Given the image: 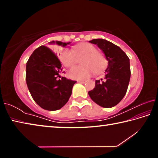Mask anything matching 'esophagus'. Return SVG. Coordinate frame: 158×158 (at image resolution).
Listing matches in <instances>:
<instances>
[{
  "mask_svg": "<svg viewBox=\"0 0 158 158\" xmlns=\"http://www.w3.org/2000/svg\"><path fill=\"white\" fill-rule=\"evenodd\" d=\"M77 81H78L79 83H81V84H84V82L86 81V79H80V80H78Z\"/></svg>",
  "mask_w": 158,
  "mask_h": 158,
  "instance_id": "1",
  "label": "esophagus"
}]
</instances>
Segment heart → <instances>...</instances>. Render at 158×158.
Returning <instances> with one entry per match:
<instances>
[{
  "mask_svg": "<svg viewBox=\"0 0 158 158\" xmlns=\"http://www.w3.org/2000/svg\"><path fill=\"white\" fill-rule=\"evenodd\" d=\"M81 60V66L74 67L68 72V76L72 79H84L91 75L93 71L99 73L106 65V60L102 53L98 52L97 48L90 43H83L74 47L72 49L63 51L60 59L67 68H71Z\"/></svg>",
  "mask_w": 158,
  "mask_h": 158,
  "instance_id": "1",
  "label": "heart"
}]
</instances>
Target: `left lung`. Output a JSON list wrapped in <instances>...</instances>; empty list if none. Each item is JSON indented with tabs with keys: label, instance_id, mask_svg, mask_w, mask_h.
Segmentation results:
<instances>
[{
	"label": "left lung",
	"instance_id": "1",
	"mask_svg": "<svg viewBox=\"0 0 158 158\" xmlns=\"http://www.w3.org/2000/svg\"><path fill=\"white\" fill-rule=\"evenodd\" d=\"M105 53L108 61L105 78L96 80L94 89L89 92L93 102L105 108L116 106L124 98L130 79V59L119 47L104 39L89 41Z\"/></svg>",
	"mask_w": 158,
	"mask_h": 158
}]
</instances>
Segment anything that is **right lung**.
Here are the masks:
<instances>
[{"label":"right lung","instance_id":"add662e5","mask_svg":"<svg viewBox=\"0 0 158 158\" xmlns=\"http://www.w3.org/2000/svg\"><path fill=\"white\" fill-rule=\"evenodd\" d=\"M65 47L70 42L52 41ZM62 65L52 49L40 46L34 51L26 63V81L34 101L48 111L60 109L68 102L74 84L77 82L60 77ZM59 77L60 79H58Z\"/></svg>","mask_w":158,"mask_h":158}]
</instances>
